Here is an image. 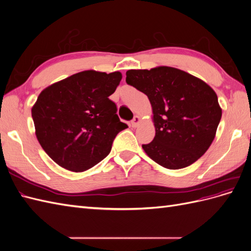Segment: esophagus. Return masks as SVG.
<instances>
[{"mask_svg": "<svg viewBox=\"0 0 251 251\" xmlns=\"http://www.w3.org/2000/svg\"><path fill=\"white\" fill-rule=\"evenodd\" d=\"M140 117L139 116H135L134 118H133V120L131 121V126L132 127H136L139 124H140Z\"/></svg>", "mask_w": 251, "mask_h": 251, "instance_id": "34e87169", "label": "esophagus"}]
</instances>
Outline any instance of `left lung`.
<instances>
[{
	"label": "left lung",
	"mask_w": 251,
	"mask_h": 251,
	"mask_svg": "<svg viewBox=\"0 0 251 251\" xmlns=\"http://www.w3.org/2000/svg\"><path fill=\"white\" fill-rule=\"evenodd\" d=\"M126 81L146 94L153 109L154 140L142 144L165 169L179 170L204 155L222 116L218 96L206 82L172 67L128 70Z\"/></svg>",
	"instance_id": "1"
}]
</instances>
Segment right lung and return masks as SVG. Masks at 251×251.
<instances>
[{
	"instance_id": "add662e5",
	"label": "right lung",
	"mask_w": 251,
	"mask_h": 251,
	"mask_svg": "<svg viewBox=\"0 0 251 251\" xmlns=\"http://www.w3.org/2000/svg\"><path fill=\"white\" fill-rule=\"evenodd\" d=\"M121 78L120 72L88 70L42 91L31 113L36 138L53 161L78 173L109 155L116 135L127 127L109 98Z\"/></svg>"
}]
</instances>
